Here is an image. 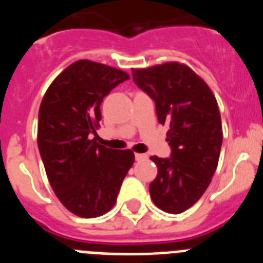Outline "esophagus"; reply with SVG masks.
I'll return each mask as SVG.
<instances>
[{
    "instance_id": "esophagus-1",
    "label": "esophagus",
    "mask_w": 263,
    "mask_h": 263,
    "mask_svg": "<svg viewBox=\"0 0 263 263\" xmlns=\"http://www.w3.org/2000/svg\"><path fill=\"white\" fill-rule=\"evenodd\" d=\"M134 157H136V160H145L146 158H147V155L146 154H139V153H136V155H134Z\"/></svg>"
}]
</instances>
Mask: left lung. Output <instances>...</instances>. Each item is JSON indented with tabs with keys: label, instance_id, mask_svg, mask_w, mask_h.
Instances as JSON below:
<instances>
[{
	"label": "left lung",
	"instance_id": "1",
	"mask_svg": "<svg viewBox=\"0 0 263 263\" xmlns=\"http://www.w3.org/2000/svg\"><path fill=\"white\" fill-rule=\"evenodd\" d=\"M132 71L134 83L154 100L159 124L170 127V158H150L158 167L150 196L159 210L182 213L203 196L217 168L222 143L217 101L185 64L170 62Z\"/></svg>",
	"mask_w": 263,
	"mask_h": 263
}]
</instances>
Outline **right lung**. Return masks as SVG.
<instances>
[{
	"label": "right lung",
	"mask_w": 263,
	"mask_h": 263,
	"mask_svg": "<svg viewBox=\"0 0 263 263\" xmlns=\"http://www.w3.org/2000/svg\"><path fill=\"white\" fill-rule=\"evenodd\" d=\"M126 72L78 60L51 83L42 100L38 147L53 192L69 212L92 218L113 208L134 163L132 150H113L93 139L100 106Z\"/></svg>",
	"instance_id": "1"
}]
</instances>
